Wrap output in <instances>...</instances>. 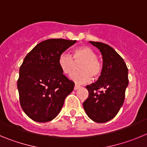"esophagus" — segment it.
<instances>
[{"mask_svg":"<svg viewBox=\"0 0 147 147\" xmlns=\"http://www.w3.org/2000/svg\"><path fill=\"white\" fill-rule=\"evenodd\" d=\"M79 88H80V85H74V90H78V89H79Z\"/></svg>","mask_w":147,"mask_h":147,"instance_id":"obj_1","label":"esophagus"}]
</instances>
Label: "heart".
<instances>
[{"label":"heart","instance_id":"heart-1","mask_svg":"<svg viewBox=\"0 0 147 147\" xmlns=\"http://www.w3.org/2000/svg\"><path fill=\"white\" fill-rule=\"evenodd\" d=\"M80 71L71 76V80L78 84L86 83L100 76L103 69L102 62L97 58L96 52L89 46H81L75 49L73 57L67 53H62L59 57V65L62 72L71 75L76 67V63H80Z\"/></svg>","mask_w":147,"mask_h":147}]
</instances>
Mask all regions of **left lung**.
<instances>
[{
  "label": "left lung",
  "instance_id": "1",
  "mask_svg": "<svg viewBox=\"0 0 147 147\" xmlns=\"http://www.w3.org/2000/svg\"><path fill=\"white\" fill-rule=\"evenodd\" d=\"M90 42L102 53L103 69L98 80L86 86L89 95L83 102V107L93 121L105 123L113 119L123 105L129 83L128 68L124 59L110 45Z\"/></svg>",
  "mask_w": 147,
  "mask_h": 147
}]
</instances>
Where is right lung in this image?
I'll use <instances>...</instances> for the list:
<instances>
[{
    "mask_svg": "<svg viewBox=\"0 0 147 147\" xmlns=\"http://www.w3.org/2000/svg\"><path fill=\"white\" fill-rule=\"evenodd\" d=\"M76 40L49 39L37 44L20 65L18 89L22 109L37 122L53 120L74 88L59 65V56Z\"/></svg>",
    "mask_w": 147,
    "mask_h": 147,
    "instance_id": "right-lung-1",
    "label": "right lung"
}]
</instances>
